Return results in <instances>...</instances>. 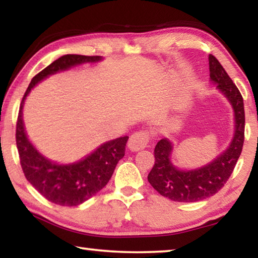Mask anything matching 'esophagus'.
Wrapping results in <instances>:
<instances>
[{
    "instance_id": "34e87169",
    "label": "esophagus",
    "mask_w": 258,
    "mask_h": 258,
    "mask_svg": "<svg viewBox=\"0 0 258 258\" xmlns=\"http://www.w3.org/2000/svg\"><path fill=\"white\" fill-rule=\"evenodd\" d=\"M148 142H149V134L145 132V131H139V132H135L131 135L127 146L130 150L140 151L145 149Z\"/></svg>"
}]
</instances>
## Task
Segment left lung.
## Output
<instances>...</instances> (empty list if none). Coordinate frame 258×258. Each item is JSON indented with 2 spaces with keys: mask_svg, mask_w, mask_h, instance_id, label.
<instances>
[{
  "mask_svg": "<svg viewBox=\"0 0 258 258\" xmlns=\"http://www.w3.org/2000/svg\"><path fill=\"white\" fill-rule=\"evenodd\" d=\"M211 83L224 95L233 110V137L224 151L212 161L200 167L184 169L173 164L174 143L167 138L161 139L155 148V165L148 181L161 196L178 203H195L212 197L228 181L240 157L243 146L244 110L243 100L215 56L209 54Z\"/></svg>",
  "mask_w": 258,
  "mask_h": 258,
  "instance_id": "8db88e82",
  "label": "left lung"
}]
</instances>
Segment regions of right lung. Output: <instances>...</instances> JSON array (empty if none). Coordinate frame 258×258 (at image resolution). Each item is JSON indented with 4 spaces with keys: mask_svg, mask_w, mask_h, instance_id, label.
Here are the masks:
<instances>
[{
    "mask_svg": "<svg viewBox=\"0 0 258 258\" xmlns=\"http://www.w3.org/2000/svg\"><path fill=\"white\" fill-rule=\"evenodd\" d=\"M102 60V56L81 54L60 56L33 78L20 104L16 141L24 174L43 197L60 206H78L107 185L117 163L125 155L128 137L125 135L104 142L74 163H56L41 154L28 139L23 117L24 104L30 91L49 76L83 63H97Z\"/></svg>",
    "mask_w": 258,
    "mask_h": 258,
    "instance_id": "add662e5",
    "label": "right lung"
}]
</instances>
